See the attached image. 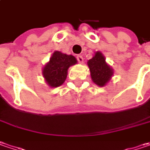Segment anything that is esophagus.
I'll list each match as a JSON object with an SVG mask.
<instances>
[{
    "label": "esophagus",
    "instance_id": "34e87169",
    "mask_svg": "<svg viewBox=\"0 0 150 150\" xmlns=\"http://www.w3.org/2000/svg\"><path fill=\"white\" fill-rule=\"evenodd\" d=\"M77 60H78V62L80 63V64H83V62H84L83 57H82L81 55H78V56H77Z\"/></svg>",
    "mask_w": 150,
    "mask_h": 150
}]
</instances>
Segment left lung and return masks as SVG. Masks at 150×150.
Instances as JSON below:
<instances>
[{
	"mask_svg": "<svg viewBox=\"0 0 150 150\" xmlns=\"http://www.w3.org/2000/svg\"><path fill=\"white\" fill-rule=\"evenodd\" d=\"M87 65L92 81L100 87L108 84L113 76V69L106 62L105 56L100 51H96L93 57L88 60Z\"/></svg>",
	"mask_w": 150,
	"mask_h": 150,
	"instance_id": "obj_1",
	"label": "left lung"
}]
</instances>
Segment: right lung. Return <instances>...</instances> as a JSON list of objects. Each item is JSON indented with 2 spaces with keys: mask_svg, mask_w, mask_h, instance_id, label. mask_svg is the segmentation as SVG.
I'll return each instance as SVG.
<instances>
[{
  "mask_svg": "<svg viewBox=\"0 0 150 150\" xmlns=\"http://www.w3.org/2000/svg\"><path fill=\"white\" fill-rule=\"evenodd\" d=\"M76 64L77 59L73 55L54 51L42 69L45 82L52 88L61 86L67 78L69 68Z\"/></svg>",
  "mask_w": 150,
  "mask_h": 150,
  "instance_id": "obj_1",
  "label": "right lung"
}]
</instances>
